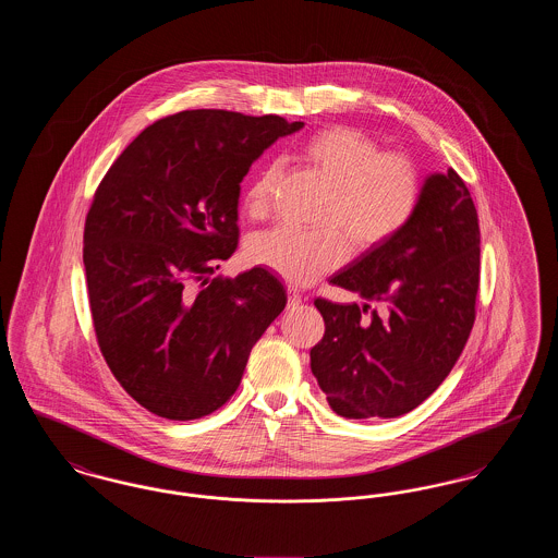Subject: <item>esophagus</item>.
<instances>
[{"label":"esophagus","instance_id":"34e87169","mask_svg":"<svg viewBox=\"0 0 558 558\" xmlns=\"http://www.w3.org/2000/svg\"><path fill=\"white\" fill-rule=\"evenodd\" d=\"M289 307H296L299 303H301V292L296 291V289H292V287H289Z\"/></svg>","mask_w":558,"mask_h":558}]
</instances>
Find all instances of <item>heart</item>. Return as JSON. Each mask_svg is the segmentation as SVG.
<instances>
[{
    "mask_svg": "<svg viewBox=\"0 0 558 558\" xmlns=\"http://www.w3.org/2000/svg\"><path fill=\"white\" fill-rule=\"evenodd\" d=\"M294 157L328 186L316 230L274 228L248 240L246 257L291 284H310L345 262L349 246L366 253L399 234L421 201V175L412 160L380 155L366 133L335 125L305 137ZM278 167H262L242 196V211L269 215Z\"/></svg>",
    "mask_w": 558,
    "mask_h": 558,
    "instance_id": "obj_1",
    "label": "heart"
}]
</instances>
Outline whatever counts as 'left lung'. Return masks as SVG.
I'll use <instances>...</instances> for the list:
<instances>
[{"label": "left lung", "mask_w": 558, "mask_h": 558, "mask_svg": "<svg viewBox=\"0 0 558 558\" xmlns=\"http://www.w3.org/2000/svg\"><path fill=\"white\" fill-rule=\"evenodd\" d=\"M477 209L460 175L428 173L405 228L330 282L362 303L316 299L324 337L312 372L345 418H396L450 374L475 322Z\"/></svg>", "instance_id": "1"}]
</instances>
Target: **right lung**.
<instances>
[{
    "label": "right lung",
    "instance_id": "1",
    "mask_svg": "<svg viewBox=\"0 0 558 558\" xmlns=\"http://www.w3.org/2000/svg\"><path fill=\"white\" fill-rule=\"evenodd\" d=\"M303 125L184 110L140 133L96 190L83 234L94 328L108 368L148 412L194 421L221 408L284 310L266 267L211 274L239 244L240 182Z\"/></svg>",
    "mask_w": 558,
    "mask_h": 558
}]
</instances>
